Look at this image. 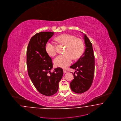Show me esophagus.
Instances as JSON below:
<instances>
[{
    "mask_svg": "<svg viewBox=\"0 0 121 121\" xmlns=\"http://www.w3.org/2000/svg\"><path fill=\"white\" fill-rule=\"evenodd\" d=\"M63 72H64V73H66L68 72L66 70H65V69H64V70H63Z\"/></svg>",
    "mask_w": 121,
    "mask_h": 121,
    "instance_id": "34e87169",
    "label": "esophagus"
}]
</instances>
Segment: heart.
I'll use <instances>...</instances> for the list:
<instances>
[{"label": "heart", "instance_id": "1", "mask_svg": "<svg viewBox=\"0 0 121 121\" xmlns=\"http://www.w3.org/2000/svg\"><path fill=\"white\" fill-rule=\"evenodd\" d=\"M56 40L61 44L66 45L65 54L59 55L54 60L56 66L65 68L72 62L73 57L75 59L79 58L84 50V44L79 38L69 34H63L56 37ZM45 51L47 54L53 56L56 54V51L54 44L48 42L45 45Z\"/></svg>", "mask_w": 121, "mask_h": 121}]
</instances>
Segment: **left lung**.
I'll return each instance as SVG.
<instances>
[{
    "label": "left lung",
    "instance_id": "obj_1",
    "mask_svg": "<svg viewBox=\"0 0 121 121\" xmlns=\"http://www.w3.org/2000/svg\"><path fill=\"white\" fill-rule=\"evenodd\" d=\"M84 39L85 51L78 60L70 66V68L75 70L74 79L70 82V88L77 94H82L90 89L94 74L95 60L92 44L85 34Z\"/></svg>",
    "mask_w": 121,
    "mask_h": 121
}]
</instances>
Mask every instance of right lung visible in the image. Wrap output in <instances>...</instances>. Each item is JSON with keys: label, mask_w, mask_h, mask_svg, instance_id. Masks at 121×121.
<instances>
[{"label": "right lung", "mask_w": 121, "mask_h": 121, "mask_svg": "<svg viewBox=\"0 0 121 121\" xmlns=\"http://www.w3.org/2000/svg\"><path fill=\"white\" fill-rule=\"evenodd\" d=\"M54 32H40L30 39L27 50L28 74L35 88L40 94L50 96L58 90L63 75L62 69L53 67L52 59L45 51L46 44Z\"/></svg>", "instance_id": "obj_1"}]
</instances>
